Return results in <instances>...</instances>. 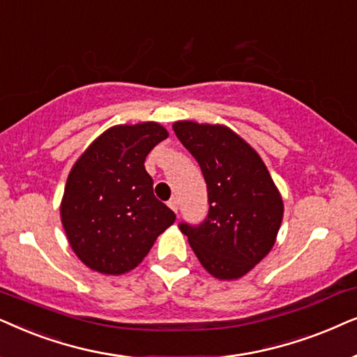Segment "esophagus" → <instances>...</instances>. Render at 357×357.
Listing matches in <instances>:
<instances>
[{"label": "esophagus", "instance_id": "obj_1", "mask_svg": "<svg viewBox=\"0 0 357 357\" xmlns=\"http://www.w3.org/2000/svg\"><path fill=\"white\" fill-rule=\"evenodd\" d=\"M168 206H169V208H171V211H173V212H178V207H179L178 197H171L169 202H168Z\"/></svg>", "mask_w": 357, "mask_h": 357}]
</instances>
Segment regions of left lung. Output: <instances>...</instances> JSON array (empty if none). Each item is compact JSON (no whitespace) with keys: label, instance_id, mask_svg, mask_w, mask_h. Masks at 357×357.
Returning <instances> with one entry per match:
<instances>
[{"label":"left lung","instance_id":"8db88e82","mask_svg":"<svg viewBox=\"0 0 357 357\" xmlns=\"http://www.w3.org/2000/svg\"><path fill=\"white\" fill-rule=\"evenodd\" d=\"M173 130L201 166L208 196L206 220L179 228L207 273L234 281L274 246L284 215L281 194L261 156L228 127L179 121Z\"/></svg>","mask_w":357,"mask_h":357}]
</instances>
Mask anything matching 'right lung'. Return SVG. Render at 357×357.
Segmentation results:
<instances>
[{
    "label": "right lung",
    "instance_id": "right-lung-1",
    "mask_svg": "<svg viewBox=\"0 0 357 357\" xmlns=\"http://www.w3.org/2000/svg\"><path fill=\"white\" fill-rule=\"evenodd\" d=\"M168 137L163 126H114L71 168L60 217L75 255L101 274L129 273L176 220L153 194L146 155Z\"/></svg>",
    "mask_w": 357,
    "mask_h": 357
}]
</instances>
